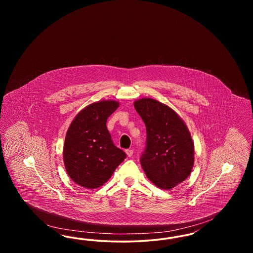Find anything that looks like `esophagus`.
<instances>
[{"label": "esophagus", "mask_w": 253, "mask_h": 253, "mask_svg": "<svg viewBox=\"0 0 253 253\" xmlns=\"http://www.w3.org/2000/svg\"><path fill=\"white\" fill-rule=\"evenodd\" d=\"M126 155H127L129 157H132V155H133V150H132V149H128V150H126Z\"/></svg>", "instance_id": "esophagus-1"}]
</instances>
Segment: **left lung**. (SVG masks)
I'll return each instance as SVG.
<instances>
[{
  "label": "left lung",
  "mask_w": 253,
  "mask_h": 253,
  "mask_svg": "<svg viewBox=\"0 0 253 253\" xmlns=\"http://www.w3.org/2000/svg\"><path fill=\"white\" fill-rule=\"evenodd\" d=\"M133 106L144 121L146 149L140 158L149 180L162 190H171L193 170L194 144L186 123L168 105L142 97Z\"/></svg>",
  "instance_id": "1"
}]
</instances>
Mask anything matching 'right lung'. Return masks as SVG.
<instances>
[{
  "instance_id": "add662e5",
  "label": "right lung",
  "mask_w": 253,
  "mask_h": 253,
  "mask_svg": "<svg viewBox=\"0 0 253 253\" xmlns=\"http://www.w3.org/2000/svg\"><path fill=\"white\" fill-rule=\"evenodd\" d=\"M120 106L113 99L93 102L78 113L65 135L63 162L75 183L96 189L106 183L126 157L109 133L106 121Z\"/></svg>"
}]
</instances>
